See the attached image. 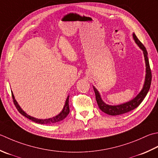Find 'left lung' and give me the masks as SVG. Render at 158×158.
<instances>
[{
  "label": "left lung",
  "instance_id": "8db88e82",
  "mask_svg": "<svg viewBox=\"0 0 158 158\" xmlns=\"http://www.w3.org/2000/svg\"><path fill=\"white\" fill-rule=\"evenodd\" d=\"M133 38H134V41L136 43L137 45L140 47L141 50L143 51L144 57L145 64H146V75H145V79L143 87V89H141V91L139 92V94L135 98H133L132 100L127 102V103H125L118 105V106H111V105L106 104L103 100H102L99 92H98L97 88H96L94 86H93L96 96V100H97L98 107L100 108V110L102 112L108 114V115H120V114H125L127 112H130V111L133 110H134L135 108H136L139 105L142 103V101L144 100V98L147 96L148 92H149L150 89L152 76H151V71L149 66V59H148L147 57L148 53L147 49L144 47V46L142 44V42L140 40L138 39L134 33H133Z\"/></svg>",
  "mask_w": 158,
  "mask_h": 158
}]
</instances>
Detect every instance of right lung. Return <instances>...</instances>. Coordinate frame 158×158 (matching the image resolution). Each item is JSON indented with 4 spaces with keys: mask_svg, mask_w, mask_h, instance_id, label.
<instances>
[{
    "mask_svg": "<svg viewBox=\"0 0 158 158\" xmlns=\"http://www.w3.org/2000/svg\"><path fill=\"white\" fill-rule=\"evenodd\" d=\"M11 94H12V97H13V99H14V103L15 105V107H16L17 110H18V112H19L23 116L27 117V118H29V120H32V121L35 122V123H39V124L49 125V124H52V123H56L57 122L61 121V120H63L65 118H66V117L68 116V114H69L70 112L69 103V96H68L66 102H65V105H64L62 111H61L60 114H57V116L52 117V118H47V119H38V118H34V117L28 115V114L25 112H24V111L22 110V108L20 107L19 105H18V103H17L16 100L15 99V97H14L13 92H11Z\"/></svg>",
    "mask_w": 158,
    "mask_h": 158,
    "instance_id": "1",
    "label": "right lung"
}]
</instances>
